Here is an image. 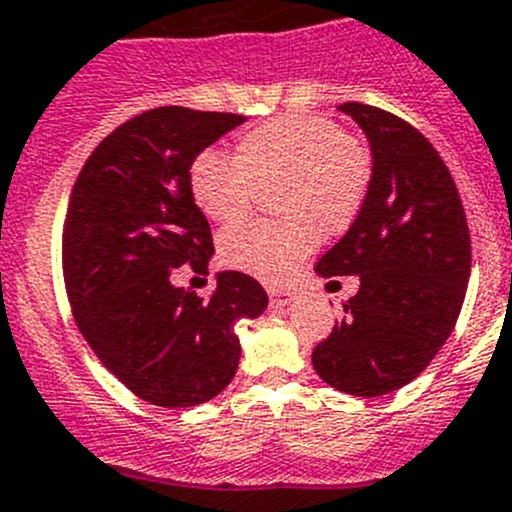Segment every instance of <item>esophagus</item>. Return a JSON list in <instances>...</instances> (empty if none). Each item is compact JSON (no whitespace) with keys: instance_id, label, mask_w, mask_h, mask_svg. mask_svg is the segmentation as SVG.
<instances>
[{"instance_id":"34e87169","label":"esophagus","mask_w":512,"mask_h":512,"mask_svg":"<svg viewBox=\"0 0 512 512\" xmlns=\"http://www.w3.org/2000/svg\"><path fill=\"white\" fill-rule=\"evenodd\" d=\"M271 296V306H291L296 301V291H268Z\"/></svg>"}]
</instances>
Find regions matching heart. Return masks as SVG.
<instances>
[{
	"instance_id": "b5f03b06",
	"label": "heart",
	"mask_w": 512,
	"mask_h": 512,
	"mask_svg": "<svg viewBox=\"0 0 512 512\" xmlns=\"http://www.w3.org/2000/svg\"><path fill=\"white\" fill-rule=\"evenodd\" d=\"M368 146L323 116H281L246 131L234 156L201 151L189 166L196 206L216 224H236L268 194L281 221H258L226 231L221 258L236 271L278 283L321 236L353 224L371 189Z\"/></svg>"
}]
</instances>
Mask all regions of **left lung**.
Returning a JSON list of instances; mask_svg holds the SVG:
<instances>
[{
	"instance_id": "1",
	"label": "left lung",
	"mask_w": 512,
	"mask_h": 512,
	"mask_svg": "<svg viewBox=\"0 0 512 512\" xmlns=\"http://www.w3.org/2000/svg\"><path fill=\"white\" fill-rule=\"evenodd\" d=\"M338 111L366 134L373 176L316 273L358 276L361 288L311 361L336 391L376 398L411 383L448 341L468 288L470 231L453 176L421 131L356 101Z\"/></svg>"
}]
</instances>
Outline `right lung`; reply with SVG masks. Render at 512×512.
<instances>
[{
    "label": "right lung",
    "instance_id": "add662e5",
    "mask_svg": "<svg viewBox=\"0 0 512 512\" xmlns=\"http://www.w3.org/2000/svg\"><path fill=\"white\" fill-rule=\"evenodd\" d=\"M244 116L159 106L111 131L86 159L64 221L62 268L74 318L131 393L191 408L236 376V323L266 311L256 278L216 273L211 298L174 286V268L209 273L211 229L189 166Z\"/></svg>",
    "mask_w": 512,
    "mask_h": 512
}]
</instances>
